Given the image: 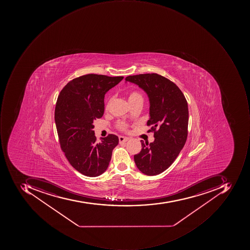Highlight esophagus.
Returning a JSON list of instances; mask_svg holds the SVG:
<instances>
[{
  "label": "esophagus",
  "mask_w": 250,
  "mask_h": 250,
  "mask_svg": "<svg viewBox=\"0 0 250 250\" xmlns=\"http://www.w3.org/2000/svg\"><path fill=\"white\" fill-rule=\"evenodd\" d=\"M119 143L120 144H123V143H125L127 142V141H129L128 137H123V136H120V137H119Z\"/></svg>",
  "instance_id": "obj_1"
}]
</instances>
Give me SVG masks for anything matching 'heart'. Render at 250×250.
Instances as JSON below:
<instances>
[{
  "label": "heart",
  "mask_w": 250,
  "mask_h": 250,
  "mask_svg": "<svg viewBox=\"0 0 250 250\" xmlns=\"http://www.w3.org/2000/svg\"><path fill=\"white\" fill-rule=\"evenodd\" d=\"M138 98H142V96H141L138 92H131L128 96V102H133L134 100L138 99ZM119 127L122 129H125L126 127V125L123 123H120L119 124Z\"/></svg>",
  "instance_id": "b5f03b06"
}]
</instances>
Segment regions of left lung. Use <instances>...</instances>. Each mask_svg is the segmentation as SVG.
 Instances as JSON below:
<instances>
[{"mask_svg": "<svg viewBox=\"0 0 250 250\" xmlns=\"http://www.w3.org/2000/svg\"><path fill=\"white\" fill-rule=\"evenodd\" d=\"M127 82L138 85L149 102L147 125H152L155 141L144 144L134 156L137 168L147 176H155L173 164L186 144L188 109L186 98L173 82L157 74L128 76ZM150 131V130H149Z\"/></svg>", "mask_w": 250, "mask_h": 250, "instance_id": "left-lung-1", "label": "left lung"}]
</instances>
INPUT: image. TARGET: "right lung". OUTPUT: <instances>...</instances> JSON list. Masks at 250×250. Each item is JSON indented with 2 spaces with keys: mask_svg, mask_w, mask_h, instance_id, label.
Wrapping results in <instances>:
<instances>
[{
  "mask_svg": "<svg viewBox=\"0 0 250 250\" xmlns=\"http://www.w3.org/2000/svg\"><path fill=\"white\" fill-rule=\"evenodd\" d=\"M123 77L86 74L72 80L61 91L55 122L61 147L77 171L89 177L104 173L119 137L109 134L96 141L94 121L104 112V95Z\"/></svg>",
  "mask_w": 250,
  "mask_h": 250,
  "instance_id": "obj_1",
  "label": "right lung"
}]
</instances>
